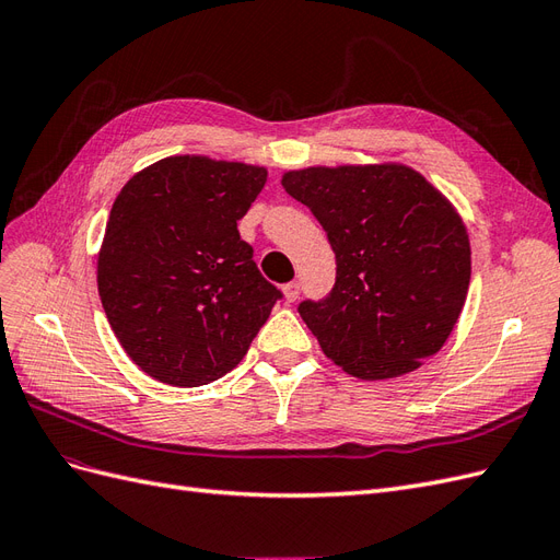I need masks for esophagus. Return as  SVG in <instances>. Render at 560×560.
<instances>
[{
  "label": "esophagus",
  "instance_id": "34e87169",
  "mask_svg": "<svg viewBox=\"0 0 560 560\" xmlns=\"http://www.w3.org/2000/svg\"><path fill=\"white\" fill-rule=\"evenodd\" d=\"M299 292H301V284L299 282H287L282 287V296L287 303H294L299 299Z\"/></svg>",
  "mask_w": 560,
  "mask_h": 560
}]
</instances>
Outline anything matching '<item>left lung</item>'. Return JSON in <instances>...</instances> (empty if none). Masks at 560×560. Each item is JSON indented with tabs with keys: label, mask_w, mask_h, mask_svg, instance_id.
Masks as SVG:
<instances>
[{
	"label": "left lung",
	"mask_w": 560,
	"mask_h": 560,
	"mask_svg": "<svg viewBox=\"0 0 560 560\" xmlns=\"http://www.w3.org/2000/svg\"><path fill=\"white\" fill-rule=\"evenodd\" d=\"M336 254V284L299 315L322 352L360 381L411 374L463 313L471 249L460 212L411 165H311L282 175Z\"/></svg>",
	"instance_id": "8db88e82"
}]
</instances>
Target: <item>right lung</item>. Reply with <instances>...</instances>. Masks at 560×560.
<instances>
[{
    "mask_svg": "<svg viewBox=\"0 0 560 560\" xmlns=\"http://www.w3.org/2000/svg\"><path fill=\"white\" fill-rule=\"evenodd\" d=\"M266 179L264 165L179 154L118 191L97 252V292L147 376L198 387L247 354L280 299L238 233Z\"/></svg>",
    "mask_w": 560,
    "mask_h": 560,
    "instance_id": "add662e5",
    "label": "right lung"
}]
</instances>
